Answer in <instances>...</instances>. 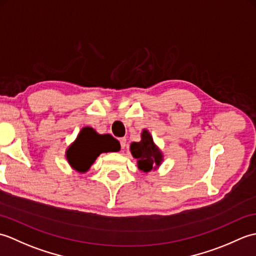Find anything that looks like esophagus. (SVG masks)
<instances>
[{
  "instance_id": "obj_1",
  "label": "esophagus",
  "mask_w": 256,
  "mask_h": 256,
  "mask_svg": "<svg viewBox=\"0 0 256 256\" xmlns=\"http://www.w3.org/2000/svg\"><path fill=\"white\" fill-rule=\"evenodd\" d=\"M120 144H121V148L124 150L125 146H126V138H123L120 140Z\"/></svg>"
}]
</instances>
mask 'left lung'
Instances as JSON below:
<instances>
[{"label": "left lung", "instance_id": "1", "mask_svg": "<svg viewBox=\"0 0 256 256\" xmlns=\"http://www.w3.org/2000/svg\"><path fill=\"white\" fill-rule=\"evenodd\" d=\"M130 150L138 160V170L145 174L156 170L164 160V155L158 146L154 143L153 136L148 130H143L140 133V140L133 142L130 146Z\"/></svg>", "mask_w": 256, "mask_h": 256}]
</instances>
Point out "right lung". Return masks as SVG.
<instances>
[{
	"label": "right lung",
	"mask_w": 256,
	"mask_h": 256,
	"mask_svg": "<svg viewBox=\"0 0 256 256\" xmlns=\"http://www.w3.org/2000/svg\"><path fill=\"white\" fill-rule=\"evenodd\" d=\"M120 148V143L110 134H98L96 130L86 126L67 148L66 158L72 168L82 174L90 170L100 154L118 152Z\"/></svg>",
	"instance_id": "add662e5"
}]
</instances>
